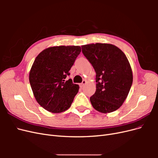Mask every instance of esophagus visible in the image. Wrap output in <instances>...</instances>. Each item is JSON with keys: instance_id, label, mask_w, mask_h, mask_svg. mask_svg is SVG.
<instances>
[{"instance_id": "34e87169", "label": "esophagus", "mask_w": 158, "mask_h": 158, "mask_svg": "<svg viewBox=\"0 0 158 158\" xmlns=\"http://www.w3.org/2000/svg\"><path fill=\"white\" fill-rule=\"evenodd\" d=\"M86 82H87L86 80H83V82L80 84V86L82 87V88L84 87V85L85 84H86Z\"/></svg>"}]
</instances>
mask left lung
Here are the masks:
<instances>
[{"label": "left lung", "instance_id": "1", "mask_svg": "<svg viewBox=\"0 0 158 158\" xmlns=\"http://www.w3.org/2000/svg\"><path fill=\"white\" fill-rule=\"evenodd\" d=\"M82 49L96 73V91L89 99L93 107L102 113L116 111L127 99L133 80L126 55L109 44H87Z\"/></svg>", "mask_w": 158, "mask_h": 158}]
</instances>
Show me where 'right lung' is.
<instances>
[{
	"label": "right lung",
	"mask_w": 158,
	"mask_h": 158,
	"mask_svg": "<svg viewBox=\"0 0 158 158\" xmlns=\"http://www.w3.org/2000/svg\"><path fill=\"white\" fill-rule=\"evenodd\" d=\"M81 52L80 46H54L37 56L29 80L37 102L47 111L62 113L71 106L79 85L66 80L69 70Z\"/></svg>",
	"instance_id": "right-lung-1"
}]
</instances>
